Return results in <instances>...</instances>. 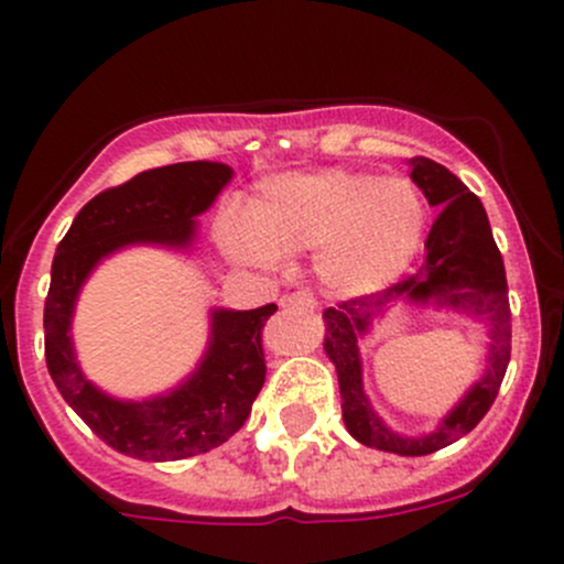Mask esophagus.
Segmentation results:
<instances>
[{
	"label": "esophagus",
	"instance_id": "obj_1",
	"mask_svg": "<svg viewBox=\"0 0 564 564\" xmlns=\"http://www.w3.org/2000/svg\"><path fill=\"white\" fill-rule=\"evenodd\" d=\"M281 305L283 308H316V297L308 289H297V292L283 294Z\"/></svg>",
	"mask_w": 564,
	"mask_h": 564
}]
</instances>
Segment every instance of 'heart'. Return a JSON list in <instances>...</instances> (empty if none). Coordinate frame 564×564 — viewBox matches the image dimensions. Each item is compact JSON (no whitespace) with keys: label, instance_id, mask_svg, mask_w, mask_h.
Masks as SVG:
<instances>
[{"label":"heart","instance_id":"obj_1","mask_svg":"<svg viewBox=\"0 0 564 564\" xmlns=\"http://www.w3.org/2000/svg\"><path fill=\"white\" fill-rule=\"evenodd\" d=\"M424 200L410 182L369 173H294L264 184L248 217H226V250L275 264L283 250H316V272L338 297L391 286L424 242Z\"/></svg>","mask_w":564,"mask_h":564}]
</instances>
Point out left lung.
<instances>
[{
  "label": "left lung",
  "instance_id": "obj_1",
  "mask_svg": "<svg viewBox=\"0 0 564 564\" xmlns=\"http://www.w3.org/2000/svg\"><path fill=\"white\" fill-rule=\"evenodd\" d=\"M410 178L424 189L430 206H441L430 237L424 242L427 256L413 275L402 278L382 292L352 297L325 311V352L336 364L338 388H341V415L349 435L364 446L393 452L402 457L433 455L471 433L494 404L505 380L512 349V314L507 300L505 261L496 248L485 206L455 173L446 171L427 156L410 160ZM399 296L420 302L452 304L468 310L491 325L489 369L475 383L464 402L442 422L435 434L424 440H402L391 434L370 410L359 380L357 338L368 329V322Z\"/></svg>",
  "mask_w": 564,
  "mask_h": 564
}]
</instances>
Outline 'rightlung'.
Returning a JSON list of instances; mask_svg holds the SVG:
<instances>
[{"label":"right lung","instance_id":"right-lung-1","mask_svg":"<svg viewBox=\"0 0 564 564\" xmlns=\"http://www.w3.org/2000/svg\"><path fill=\"white\" fill-rule=\"evenodd\" d=\"M231 178L220 162H178L137 173L87 200L52 261L43 308L46 366L65 402L87 427L120 455L137 460H184L206 455L239 433L267 377L261 330L275 303L253 311H215L204 364L167 397L120 402L85 380L70 347V314L93 267L134 242L184 248L195 217L212 206Z\"/></svg>","mask_w":564,"mask_h":564}]
</instances>
